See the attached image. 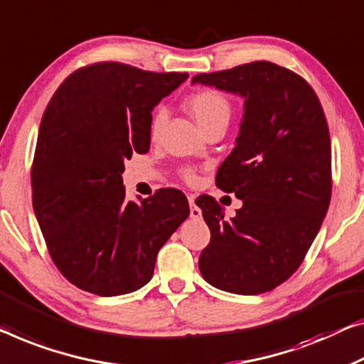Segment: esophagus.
Returning a JSON list of instances; mask_svg holds the SVG:
<instances>
[{
    "instance_id": "1",
    "label": "esophagus",
    "mask_w": 364,
    "mask_h": 364,
    "mask_svg": "<svg viewBox=\"0 0 364 364\" xmlns=\"http://www.w3.org/2000/svg\"><path fill=\"white\" fill-rule=\"evenodd\" d=\"M188 200L189 205H191V219H200V217H203V210L194 204V196H188Z\"/></svg>"
}]
</instances>
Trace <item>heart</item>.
<instances>
[{
  "mask_svg": "<svg viewBox=\"0 0 364 364\" xmlns=\"http://www.w3.org/2000/svg\"><path fill=\"white\" fill-rule=\"evenodd\" d=\"M186 106L193 117L196 119L199 127L205 130L214 124L229 122L230 119V102L227 97L217 90H200L198 93L191 95L186 100ZM168 119V111L165 107H159L154 112L150 121V137L159 139Z\"/></svg>",
  "mask_w": 364,
  "mask_h": 364,
  "instance_id": "1",
  "label": "heart"
}]
</instances>
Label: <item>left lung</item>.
Here are the masks:
<instances>
[{
	"instance_id": "left-lung-1",
	"label": "left lung",
	"mask_w": 364,
	"mask_h": 364,
	"mask_svg": "<svg viewBox=\"0 0 364 364\" xmlns=\"http://www.w3.org/2000/svg\"><path fill=\"white\" fill-rule=\"evenodd\" d=\"M191 83L243 100L234 150L217 171L219 188L235 193L242 208L225 220L214 199L199 204L210 230L200 274L217 289L262 294L299 268L327 214L332 149L325 114L306 80L271 62L196 75Z\"/></svg>"
}]
</instances>
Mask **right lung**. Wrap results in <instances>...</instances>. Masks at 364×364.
Listing matches in <instances>:
<instances>
[{"label":"right lung","instance_id":"obj_1","mask_svg":"<svg viewBox=\"0 0 364 364\" xmlns=\"http://www.w3.org/2000/svg\"><path fill=\"white\" fill-rule=\"evenodd\" d=\"M186 80L102 62L70 75L48 102L32 205L53 263L80 289L105 297L140 289L189 215L178 189L129 200L122 184L124 161L150 149L154 107Z\"/></svg>","mask_w":364,"mask_h":364}]
</instances>
